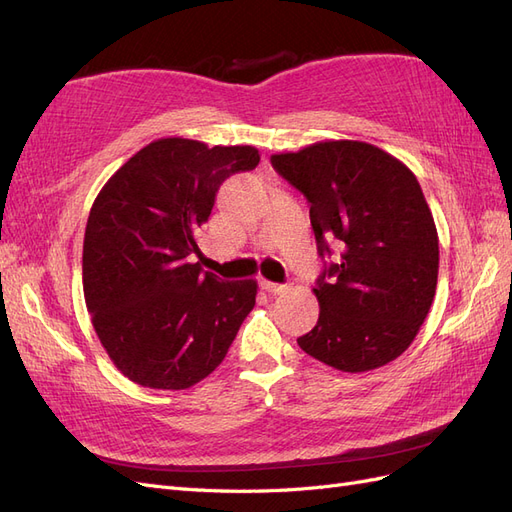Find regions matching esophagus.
I'll list each match as a JSON object with an SVG mask.
<instances>
[{
	"mask_svg": "<svg viewBox=\"0 0 512 512\" xmlns=\"http://www.w3.org/2000/svg\"><path fill=\"white\" fill-rule=\"evenodd\" d=\"M260 286H262V290L273 292V294H280V292H286V290H288V286L275 284V282H269V280H260Z\"/></svg>",
	"mask_w": 512,
	"mask_h": 512,
	"instance_id": "34e87169",
	"label": "esophagus"
}]
</instances>
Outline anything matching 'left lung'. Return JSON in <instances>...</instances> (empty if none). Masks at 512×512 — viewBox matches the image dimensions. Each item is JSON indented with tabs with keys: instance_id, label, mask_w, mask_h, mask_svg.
<instances>
[{
	"instance_id": "obj_1",
	"label": "left lung",
	"mask_w": 512,
	"mask_h": 512,
	"mask_svg": "<svg viewBox=\"0 0 512 512\" xmlns=\"http://www.w3.org/2000/svg\"><path fill=\"white\" fill-rule=\"evenodd\" d=\"M273 168L309 203L324 265L316 327L303 352L348 374L395 361L425 322L438 284V230L412 170L363 141H322L275 153Z\"/></svg>"
}]
</instances>
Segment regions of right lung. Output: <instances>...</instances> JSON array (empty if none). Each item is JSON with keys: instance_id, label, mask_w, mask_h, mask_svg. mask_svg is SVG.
Listing matches in <instances>:
<instances>
[{"instance_id": "obj_1", "label": "right lung", "mask_w": 512, "mask_h": 512, "mask_svg": "<svg viewBox=\"0 0 512 512\" xmlns=\"http://www.w3.org/2000/svg\"><path fill=\"white\" fill-rule=\"evenodd\" d=\"M252 145L158 138L104 183L83 241L91 324L132 382L183 391L218 367L256 305L254 280L224 282L192 256L224 179L254 170Z\"/></svg>"}]
</instances>
